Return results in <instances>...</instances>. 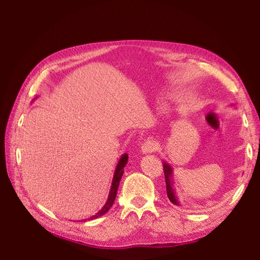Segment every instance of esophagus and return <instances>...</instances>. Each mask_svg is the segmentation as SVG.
I'll return each instance as SVG.
<instances>
[{
  "instance_id": "esophagus-1",
  "label": "esophagus",
  "mask_w": 260,
  "mask_h": 260,
  "mask_svg": "<svg viewBox=\"0 0 260 260\" xmlns=\"http://www.w3.org/2000/svg\"><path fill=\"white\" fill-rule=\"evenodd\" d=\"M157 150V145L154 141H146L144 144L142 145V152L144 154L153 153Z\"/></svg>"
}]
</instances>
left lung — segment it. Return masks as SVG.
Masks as SVG:
<instances>
[{
    "label": "left lung",
    "instance_id": "left-lung-1",
    "mask_svg": "<svg viewBox=\"0 0 260 260\" xmlns=\"http://www.w3.org/2000/svg\"><path fill=\"white\" fill-rule=\"evenodd\" d=\"M163 170H164V176H165V183H167V193L169 200L172 202L175 206H180V202L176 197V192L174 190V182H173V169L171 168V165L164 161L163 162Z\"/></svg>",
    "mask_w": 260,
    "mask_h": 260
}]
</instances>
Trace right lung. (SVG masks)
<instances>
[{
	"label": "right lung",
	"instance_id": "add662e5",
	"mask_svg": "<svg viewBox=\"0 0 260 260\" xmlns=\"http://www.w3.org/2000/svg\"><path fill=\"white\" fill-rule=\"evenodd\" d=\"M127 161H128V155H127V154H123V155L120 156L118 163H117V167H116V169H115V173H114V178H113V182H112V186H110L109 196H108V199H107L106 203H105V206L102 208V210H99V211L96 214H93V215H91L90 218H88V220H92V219H96V218L102 217V215H104L105 213L108 211L110 208H112L113 203L115 201L116 194H117L119 182H120L121 176H123L124 168H125ZM84 221H87V219L84 220Z\"/></svg>",
	"mask_w": 260,
	"mask_h": 260
}]
</instances>
